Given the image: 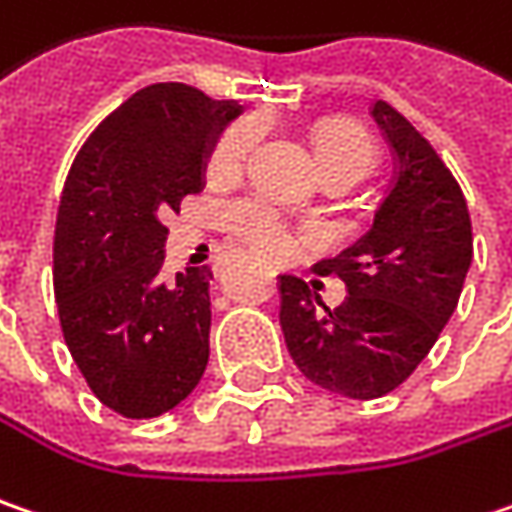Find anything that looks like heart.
<instances>
[{"label": "heart", "instance_id": "b5f03b06", "mask_svg": "<svg viewBox=\"0 0 512 512\" xmlns=\"http://www.w3.org/2000/svg\"><path fill=\"white\" fill-rule=\"evenodd\" d=\"M259 138V120L242 117L227 123L210 143L204 167L210 175H233L242 167L244 158L250 155L253 143ZM314 152L320 161L322 172L343 169L351 175H363L371 164V143L369 138L343 120L325 123L314 135ZM218 218L230 236L253 247L256 253L265 256H282L291 250V227L276 210L256 198H230L218 207Z\"/></svg>", "mask_w": 512, "mask_h": 512}]
</instances>
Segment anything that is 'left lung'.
<instances>
[{
  "mask_svg": "<svg viewBox=\"0 0 512 512\" xmlns=\"http://www.w3.org/2000/svg\"><path fill=\"white\" fill-rule=\"evenodd\" d=\"M371 117L395 152L392 187L369 233L314 268L343 279L345 302L331 311L302 279L279 276L296 369L354 400L389 395L421 366L473 262L470 210L447 164L386 100L371 103Z\"/></svg>",
  "mask_w": 512,
  "mask_h": 512,
  "instance_id": "left-lung-1",
  "label": "left lung"
}]
</instances>
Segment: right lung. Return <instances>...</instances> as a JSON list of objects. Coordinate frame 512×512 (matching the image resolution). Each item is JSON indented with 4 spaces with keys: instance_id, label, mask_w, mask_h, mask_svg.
I'll return each mask as SVG.
<instances>
[{
    "instance_id": "right-lung-1",
    "label": "right lung",
    "mask_w": 512,
    "mask_h": 512,
    "mask_svg": "<svg viewBox=\"0 0 512 512\" xmlns=\"http://www.w3.org/2000/svg\"><path fill=\"white\" fill-rule=\"evenodd\" d=\"M242 115L184 83L135 91L106 117L65 178L54 230L63 337L100 403L158 418L198 386L210 360V268L161 276L181 198L204 187L210 143Z\"/></svg>"
}]
</instances>
